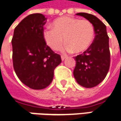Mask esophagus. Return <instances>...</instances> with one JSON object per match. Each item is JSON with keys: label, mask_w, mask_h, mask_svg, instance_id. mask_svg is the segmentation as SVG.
<instances>
[{"label": "esophagus", "mask_w": 121, "mask_h": 121, "mask_svg": "<svg viewBox=\"0 0 121 121\" xmlns=\"http://www.w3.org/2000/svg\"><path fill=\"white\" fill-rule=\"evenodd\" d=\"M66 57H67V56H66V55H61V60L62 61L64 60Z\"/></svg>", "instance_id": "1"}]
</instances>
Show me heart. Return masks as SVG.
Returning <instances> with one entry per match:
<instances>
[{
	"label": "heart",
	"instance_id": "obj_1",
	"mask_svg": "<svg viewBox=\"0 0 121 121\" xmlns=\"http://www.w3.org/2000/svg\"><path fill=\"white\" fill-rule=\"evenodd\" d=\"M53 28H47L43 32V38L47 45L53 50L62 47L64 39L67 48L78 53L91 45L95 30L93 24L87 19L64 16L53 22Z\"/></svg>",
	"mask_w": 121,
	"mask_h": 121
}]
</instances>
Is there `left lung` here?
I'll return each instance as SVG.
<instances>
[{"mask_svg":"<svg viewBox=\"0 0 121 121\" xmlns=\"http://www.w3.org/2000/svg\"><path fill=\"white\" fill-rule=\"evenodd\" d=\"M76 15L87 19L93 24L95 36L87 50L82 54L74 57L76 66L73 74L81 86L91 88L102 81L109 70V37L106 26L97 17L86 13H78Z\"/></svg>","mask_w":121,"mask_h":121,"instance_id":"obj_1","label":"left lung"}]
</instances>
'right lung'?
Here are the masks:
<instances>
[{
	"mask_svg": "<svg viewBox=\"0 0 121 121\" xmlns=\"http://www.w3.org/2000/svg\"><path fill=\"white\" fill-rule=\"evenodd\" d=\"M47 18L41 13L28 15L14 30L13 68L19 80L32 89H43L53 78L60 55L47 46L43 38Z\"/></svg>",
	"mask_w": 121,
	"mask_h": 121,
	"instance_id": "1",
	"label": "right lung"
}]
</instances>
